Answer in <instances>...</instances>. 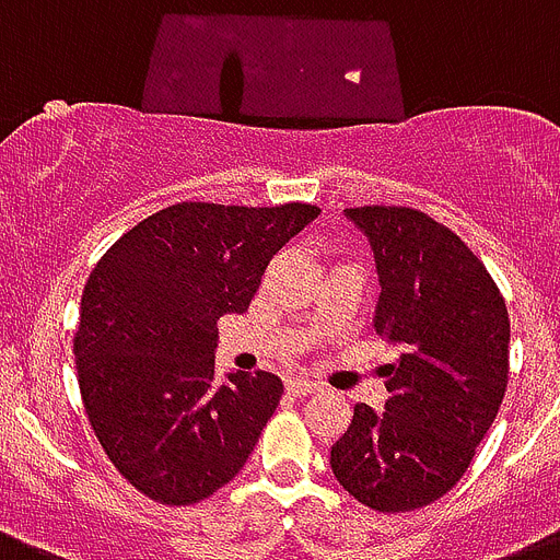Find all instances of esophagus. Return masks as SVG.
<instances>
[{
	"label": "esophagus",
	"mask_w": 560,
	"mask_h": 560,
	"mask_svg": "<svg viewBox=\"0 0 560 560\" xmlns=\"http://www.w3.org/2000/svg\"><path fill=\"white\" fill-rule=\"evenodd\" d=\"M318 387L316 382H307V378H293V382H288V393L293 398H304V396H313Z\"/></svg>",
	"instance_id": "esophagus-1"
}]
</instances>
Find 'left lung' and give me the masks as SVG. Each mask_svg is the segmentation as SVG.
<instances>
[{
  "label": "left lung",
  "instance_id": "obj_1",
  "mask_svg": "<svg viewBox=\"0 0 560 560\" xmlns=\"http://www.w3.org/2000/svg\"><path fill=\"white\" fill-rule=\"evenodd\" d=\"M382 281L375 332L398 347L387 410L352 407L332 444L336 481L375 512L447 495L495 421L510 378V313L481 258L447 224L404 205L347 210Z\"/></svg>",
  "mask_w": 560,
  "mask_h": 560
}]
</instances>
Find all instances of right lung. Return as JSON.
<instances>
[{"mask_svg": "<svg viewBox=\"0 0 560 560\" xmlns=\"http://www.w3.org/2000/svg\"><path fill=\"white\" fill-rule=\"evenodd\" d=\"M316 205L178 201L107 247L73 332L84 416L125 481L190 506L238 476L284 393L272 373L215 384L219 318L244 313Z\"/></svg>", "mask_w": 560, "mask_h": 560, "instance_id": "right-lung-1", "label": "right lung"}]
</instances>
